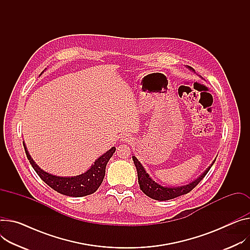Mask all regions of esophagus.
I'll use <instances>...</instances> for the list:
<instances>
[{
    "label": "esophagus",
    "mask_w": 250,
    "mask_h": 250,
    "mask_svg": "<svg viewBox=\"0 0 250 250\" xmlns=\"http://www.w3.org/2000/svg\"><path fill=\"white\" fill-rule=\"evenodd\" d=\"M121 141H123L125 143H131L133 141V138L131 137V135H128V134H124V135L121 137Z\"/></svg>",
    "instance_id": "1"
}]
</instances>
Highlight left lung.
I'll use <instances>...</instances> for the list:
<instances>
[{
	"label": "left lung",
	"mask_w": 250,
	"mask_h": 250,
	"mask_svg": "<svg viewBox=\"0 0 250 250\" xmlns=\"http://www.w3.org/2000/svg\"><path fill=\"white\" fill-rule=\"evenodd\" d=\"M187 68L192 71L195 72V70L193 68H191L190 66H187ZM132 159L134 161V164H135L136 170H137V175H138V183L140 186V189L144 192V193L155 200H159V201H165V200H170L176 198L178 196L187 194L188 192H190L192 189H193L207 174V172L210 170L211 166L213 165L214 161L210 164V166L203 172V173L197 177L195 180H193L192 182L186 184V185H182V186H176V187H168V186H162L161 184L155 182L153 180L147 172L145 171L144 167L142 166V164L140 163V161L135 157L132 156Z\"/></svg>",
	"instance_id": "1"
}]
</instances>
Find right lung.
I'll return each instance as SVG.
<instances>
[{
  "label": "right lung",
  "instance_id": "1",
  "mask_svg": "<svg viewBox=\"0 0 250 250\" xmlns=\"http://www.w3.org/2000/svg\"><path fill=\"white\" fill-rule=\"evenodd\" d=\"M23 145L28 160L30 161L34 170L37 172V174L40 176V178L55 191L59 192V193L63 195L72 197H83L86 195H90L99 188L105 176L106 165L110 158L113 156L115 150H116V148L112 147L98 159H96L94 164H92V166L86 172H84V173L77 176L63 177L53 175L41 169L32 159L24 142Z\"/></svg>",
  "mask_w": 250,
  "mask_h": 250
}]
</instances>
